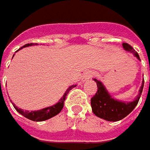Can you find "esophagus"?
<instances>
[{
	"instance_id": "obj_1",
	"label": "esophagus",
	"mask_w": 150,
	"mask_h": 150,
	"mask_svg": "<svg viewBox=\"0 0 150 150\" xmlns=\"http://www.w3.org/2000/svg\"><path fill=\"white\" fill-rule=\"evenodd\" d=\"M94 75H95V73H94L93 71H86V72L83 75L82 80L83 81V82H84V81L89 80L90 79H92V78L94 77Z\"/></svg>"
}]
</instances>
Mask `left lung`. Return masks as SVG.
<instances>
[{
    "label": "left lung",
    "mask_w": 150,
    "mask_h": 150,
    "mask_svg": "<svg viewBox=\"0 0 150 150\" xmlns=\"http://www.w3.org/2000/svg\"><path fill=\"white\" fill-rule=\"evenodd\" d=\"M122 45L126 51L132 53L137 59H140L137 52L135 51V49L131 45H129L126 42H124ZM94 80L96 83L98 89L96 95H94L93 97L91 98L92 111L97 117L103 119L105 120H108V121H119L124 119L125 117H126L132 112L139 102L141 94L144 89V79L137 97L133 102L128 103V102H120V101L114 100L105 89L102 82H100L96 79H94Z\"/></svg>",
    "instance_id": "left-lung-1"
}]
</instances>
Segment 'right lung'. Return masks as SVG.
<instances>
[{
    "label": "right lung",
    "instance_id": "right-lung-1",
    "mask_svg": "<svg viewBox=\"0 0 150 150\" xmlns=\"http://www.w3.org/2000/svg\"><path fill=\"white\" fill-rule=\"evenodd\" d=\"M35 44H37V43H27L25 45H24L22 48L31 46V45H35ZM76 86H77L76 84H73V85L70 86L69 88L67 89V91H66V93L64 94L63 97L60 99V101L58 103H56L55 105L48 107V108H43V109H41V110H38V111H31V112L24 111V110H22L20 108H18L17 107H15L14 104H13V107L17 110V112H18L20 114H22L23 116H25V118L32 120V121H44V120H47L48 119L55 116L56 114H58L62 110V108L64 107V101L66 100V97H67V94L69 93V91L71 89H73Z\"/></svg>",
    "mask_w": 150,
    "mask_h": 150
}]
</instances>
